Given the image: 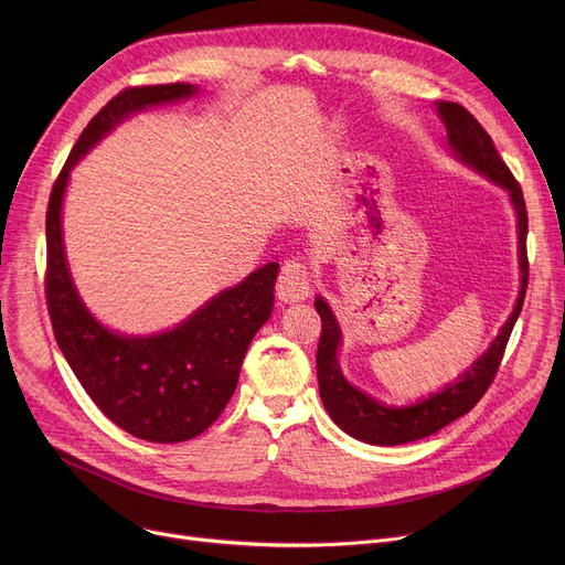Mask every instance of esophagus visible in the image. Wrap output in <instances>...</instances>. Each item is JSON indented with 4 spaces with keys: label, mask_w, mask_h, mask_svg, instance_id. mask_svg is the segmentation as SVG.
I'll return each mask as SVG.
<instances>
[{
    "label": "esophagus",
    "mask_w": 565,
    "mask_h": 565,
    "mask_svg": "<svg viewBox=\"0 0 565 565\" xmlns=\"http://www.w3.org/2000/svg\"><path fill=\"white\" fill-rule=\"evenodd\" d=\"M311 277L309 270L298 260H286L277 279V295L281 302H300L309 298Z\"/></svg>",
    "instance_id": "34e87169"
}]
</instances>
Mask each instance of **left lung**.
<instances>
[{
    "label": "left lung",
    "mask_w": 565,
    "mask_h": 565,
    "mask_svg": "<svg viewBox=\"0 0 565 565\" xmlns=\"http://www.w3.org/2000/svg\"><path fill=\"white\" fill-rule=\"evenodd\" d=\"M437 114L441 124L447 126L449 148L451 153L473 171L486 175L488 181L507 190L511 203L515 207L518 217V260H520V292L518 302L503 322L497 339L490 348L473 362L462 375L454 382L444 384L441 392L430 394L428 398L414 403V405H384L373 396L364 394L362 390L352 387L343 377L339 366V345H341V328L320 295L316 298V311L322 320V332L316 352V369H318V387L324 409L330 412L334 424L348 433L350 437L377 444V447H398L414 439L428 437L439 428L449 426L462 414H467L473 405L481 401L492 384L497 369L501 364L503 350H507L509 337L513 332V324L522 311L524 292L529 284V260H526V205L520 190V183L513 178L511 169L507 167L497 153V148L483 126L473 118L462 105L458 103H437Z\"/></svg>",
    "instance_id": "left-lung-1"
}]
</instances>
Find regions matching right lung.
<instances>
[{
	"label": "right lung",
	"instance_id": "right-lung-1",
	"mask_svg": "<svg viewBox=\"0 0 565 565\" xmlns=\"http://www.w3.org/2000/svg\"><path fill=\"white\" fill-rule=\"evenodd\" d=\"M194 84L132 86L114 96L94 118L58 173L50 194L45 235V298L54 339L84 392L109 422L158 444L201 435L231 401L245 352L275 307L279 263H267L241 284L217 292L173 330L128 337L107 330L86 309L73 284L62 205L71 169L128 116L148 107L188 100Z\"/></svg>",
	"mask_w": 565,
	"mask_h": 565
}]
</instances>
